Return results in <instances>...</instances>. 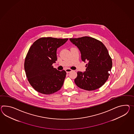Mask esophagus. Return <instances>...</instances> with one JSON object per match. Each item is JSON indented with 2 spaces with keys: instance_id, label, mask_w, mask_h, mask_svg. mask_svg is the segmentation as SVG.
<instances>
[{
  "instance_id": "esophagus-1",
  "label": "esophagus",
  "mask_w": 134,
  "mask_h": 134,
  "mask_svg": "<svg viewBox=\"0 0 134 134\" xmlns=\"http://www.w3.org/2000/svg\"><path fill=\"white\" fill-rule=\"evenodd\" d=\"M65 71L67 73H69L70 72H72V70H71V69H66L65 70Z\"/></svg>"
}]
</instances>
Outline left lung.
I'll use <instances>...</instances> for the list:
<instances>
[{
    "label": "left lung",
    "mask_w": 134,
    "mask_h": 134,
    "mask_svg": "<svg viewBox=\"0 0 134 134\" xmlns=\"http://www.w3.org/2000/svg\"><path fill=\"white\" fill-rule=\"evenodd\" d=\"M70 40L80 50L82 60L87 62L86 71L77 72L75 84L89 91L100 88L107 81L112 66L108 49L101 41L90 37Z\"/></svg>",
    "instance_id": "left-lung-1"
}]
</instances>
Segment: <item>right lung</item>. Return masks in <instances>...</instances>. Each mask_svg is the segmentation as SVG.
Wrapping results in <instances>:
<instances>
[{
	"instance_id": "right-lung-1",
	"label": "right lung",
	"mask_w": 134,
	"mask_h": 134,
	"mask_svg": "<svg viewBox=\"0 0 134 134\" xmlns=\"http://www.w3.org/2000/svg\"><path fill=\"white\" fill-rule=\"evenodd\" d=\"M68 39L43 37L30 46L24 63L26 77L36 91L50 94L62 87L66 72L53 68L57 60V50Z\"/></svg>"
}]
</instances>
